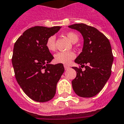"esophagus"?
I'll return each instance as SVG.
<instances>
[{
  "mask_svg": "<svg viewBox=\"0 0 124 124\" xmlns=\"http://www.w3.org/2000/svg\"><path fill=\"white\" fill-rule=\"evenodd\" d=\"M64 69H65V70H67L70 68V66H68L67 65H64Z\"/></svg>",
  "mask_w": 124,
  "mask_h": 124,
  "instance_id": "1",
  "label": "esophagus"
}]
</instances>
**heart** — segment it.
<instances>
[{"label": "heart", "mask_w": 124, "mask_h": 124, "mask_svg": "<svg viewBox=\"0 0 124 124\" xmlns=\"http://www.w3.org/2000/svg\"><path fill=\"white\" fill-rule=\"evenodd\" d=\"M68 38L72 43H74L78 41L79 37L77 34L74 32H68L66 33ZM55 40L54 36L49 37L46 41V46L49 51H54L55 50ZM76 54L73 51L68 52H58L54 55V61L58 63H62L64 64H70L72 60L75 58Z\"/></svg>", "instance_id": "b5f03b06"}]
</instances>
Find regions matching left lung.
<instances>
[{"mask_svg":"<svg viewBox=\"0 0 124 124\" xmlns=\"http://www.w3.org/2000/svg\"><path fill=\"white\" fill-rule=\"evenodd\" d=\"M68 27L79 31L84 39L82 52L74 62L85 70L73 67L76 71L73 89L79 97H92L102 90L110 76L114 61L111 46L107 37L94 27L84 23Z\"/></svg>","mask_w":124,"mask_h":124,"instance_id":"8db88e82","label":"left lung"}]
</instances>
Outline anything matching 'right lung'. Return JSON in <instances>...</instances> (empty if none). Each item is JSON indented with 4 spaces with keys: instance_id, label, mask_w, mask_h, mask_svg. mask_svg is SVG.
Wrapping results in <instances>:
<instances>
[{
    "instance_id": "obj_1",
    "label": "right lung",
    "mask_w": 124,
    "mask_h": 124,
    "mask_svg": "<svg viewBox=\"0 0 124 124\" xmlns=\"http://www.w3.org/2000/svg\"><path fill=\"white\" fill-rule=\"evenodd\" d=\"M61 28L32 27L24 31L14 45L12 62L15 78L24 93L35 101L53 99L64 71L63 64H50L54 57L46 46L47 39Z\"/></svg>"
}]
</instances>
